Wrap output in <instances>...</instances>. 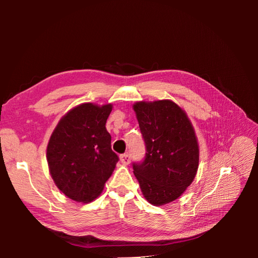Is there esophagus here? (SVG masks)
Wrapping results in <instances>:
<instances>
[{
	"label": "esophagus",
	"mask_w": 258,
	"mask_h": 258,
	"mask_svg": "<svg viewBox=\"0 0 258 258\" xmlns=\"http://www.w3.org/2000/svg\"><path fill=\"white\" fill-rule=\"evenodd\" d=\"M119 160L124 164V165H127V164H130L131 162V155L128 153H125V154H122L119 156Z\"/></svg>",
	"instance_id": "1"
}]
</instances>
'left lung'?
I'll return each mask as SVG.
<instances>
[{
    "label": "left lung",
    "instance_id": "left-lung-1",
    "mask_svg": "<svg viewBox=\"0 0 258 258\" xmlns=\"http://www.w3.org/2000/svg\"><path fill=\"white\" fill-rule=\"evenodd\" d=\"M146 147L144 160L133 163L141 190L151 204L161 206L182 195L199 168L200 150L190 120L169 100L133 105Z\"/></svg>",
    "mask_w": 258,
    "mask_h": 258
}]
</instances>
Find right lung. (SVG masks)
Listing matches in <instances>:
<instances>
[{
  "label": "right lung",
  "instance_id": "obj_1",
  "mask_svg": "<svg viewBox=\"0 0 258 258\" xmlns=\"http://www.w3.org/2000/svg\"><path fill=\"white\" fill-rule=\"evenodd\" d=\"M111 112L112 104H81L53 131L46 150L48 168L58 189L71 200H95L116 166L118 156L105 127Z\"/></svg>",
  "mask_w": 258,
  "mask_h": 258
}]
</instances>
